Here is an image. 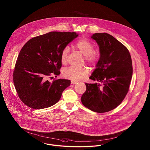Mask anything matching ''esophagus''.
I'll return each mask as SVG.
<instances>
[{"mask_svg": "<svg viewBox=\"0 0 150 150\" xmlns=\"http://www.w3.org/2000/svg\"><path fill=\"white\" fill-rule=\"evenodd\" d=\"M77 83H78V81H76V80H71V84H76Z\"/></svg>", "mask_w": 150, "mask_h": 150, "instance_id": "esophagus-1", "label": "esophagus"}]
</instances>
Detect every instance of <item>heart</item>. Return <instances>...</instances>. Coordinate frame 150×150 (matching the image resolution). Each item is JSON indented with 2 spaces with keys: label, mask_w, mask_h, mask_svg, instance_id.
<instances>
[{
  "label": "heart",
  "mask_w": 150,
  "mask_h": 150,
  "mask_svg": "<svg viewBox=\"0 0 150 150\" xmlns=\"http://www.w3.org/2000/svg\"><path fill=\"white\" fill-rule=\"evenodd\" d=\"M76 47L85 56L86 61L90 64H96L98 61L99 56L97 52L94 51V47L93 44L86 38L81 39L76 43ZM70 47L65 46L60 54V59L62 64H65L70 53ZM89 73V69L83 67L81 68L71 66L64 70V75L66 78L73 80H81L85 78Z\"/></svg>",
  "instance_id": "1"
}]
</instances>
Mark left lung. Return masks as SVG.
<instances>
[{"label": "left lung", "instance_id": "8db88e82", "mask_svg": "<svg viewBox=\"0 0 150 150\" xmlns=\"http://www.w3.org/2000/svg\"><path fill=\"white\" fill-rule=\"evenodd\" d=\"M91 38L99 45L100 57L89 79L99 83H86L81 100L88 109L103 113L117 107L128 92L132 62L127 48L112 36L95 33Z\"/></svg>", "mask_w": 150, "mask_h": 150}]
</instances>
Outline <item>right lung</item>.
Wrapping results in <instances>:
<instances>
[{"mask_svg":"<svg viewBox=\"0 0 150 150\" xmlns=\"http://www.w3.org/2000/svg\"><path fill=\"white\" fill-rule=\"evenodd\" d=\"M78 36L75 32L52 31L30 39L23 46L13 78L17 94L26 106L42 109L58 102L71 81L61 79L50 83L47 78L60 74L61 52Z\"/></svg>","mask_w":150,"mask_h":150,"instance_id":"1","label":"right lung"}]
</instances>
